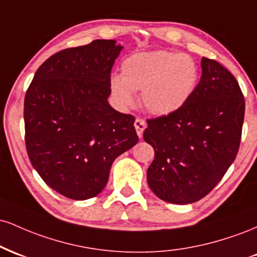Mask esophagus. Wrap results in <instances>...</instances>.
<instances>
[{
    "mask_svg": "<svg viewBox=\"0 0 257 257\" xmlns=\"http://www.w3.org/2000/svg\"><path fill=\"white\" fill-rule=\"evenodd\" d=\"M134 126H135V129H137L138 137L143 138L144 131H145V128H146L145 120L141 119V118H137V119H135V122H134Z\"/></svg>",
    "mask_w": 257,
    "mask_h": 257,
    "instance_id": "esophagus-1",
    "label": "esophagus"
}]
</instances>
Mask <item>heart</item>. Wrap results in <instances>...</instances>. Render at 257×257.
<instances>
[{
  "mask_svg": "<svg viewBox=\"0 0 257 257\" xmlns=\"http://www.w3.org/2000/svg\"><path fill=\"white\" fill-rule=\"evenodd\" d=\"M198 79V65L191 55L170 51L143 52L124 59L122 76H112L110 89L122 107L134 105V91H143L146 110L163 117L187 104Z\"/></svg>",
  "mask_w": 257,
  "mask_h": 257,
  "instance_id": "obj_1",
  "label": "heart"
}]
</instances>
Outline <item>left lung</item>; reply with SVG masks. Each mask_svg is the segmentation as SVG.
I'll return each mask as SVG.
<instances>
[{
    "instance_id": "obj_1",
    "label": "left lung",
    "mask_w": 257,
    "mask_h": 257,
    "mask_svg": "<svg viewBox=\"0 0 257 257\" xmlns=\"http://www.w3.org/2000/svg\"><path fill=\"white\" fill-rule=\"evenodd\" d=\"M202 76L187 104L147 120L144 140L155 159L147 184L159 199L190 204L220 182L239 149L245 101L237 79L217 61L202 58Z\"/></svg>"
}]
</instances>
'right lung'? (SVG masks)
Here are the masks:
<instances>
[{
    "label": "right lung",
    "mask_w": 257,
    "mask_h": 257,
    "mask_svg": "<svg viewBox=\"0 0 257 257\" xmlns=\"http://www.w3.org/2000/svg\"><path fill=\"white\" fill-rule=\"evenodd\" d=\"M123 46L95 40L60 51L38 67L25 95L32 167L70 199L98 196L113 161L139 141L135 118L108 104L111 69Z\"/></svg>",
    "instance_id": "add662e5"
}]
</instances>
